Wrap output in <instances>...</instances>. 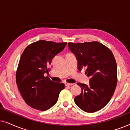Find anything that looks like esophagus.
<instances>
[{"mask_svg":"<svg viewBox=\"0 0 130 130\" xmlns=\"http://www.w3.org/2000/svg\"><path fill=\"white\" fill-rule=\"evenodd\" d=\"M74 84L73 83H65V85L66 86H72V85H73Z\"/></svg>","mask_w":130,"mask_h":130,"instance_id":"1","label":"esophagus"}]
</instances>
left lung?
I'll list each match as a JSON object with an SVG mask.
<instances>
[{
    "label": "left lung",
    "mask_w": 130,
    "mask_h": 130,
    "mask_svg": "<svg viewBox=\"0 0 130 130\" xmlns=\"http://www.w3.org/2000/svg\"><path fill=\"white\" fill-rule=\"evenodd\" d=\"M77 60L78 70L86 68L89 84L77 83L82 92L74 102L86 112L92 113L104 107L111 100L117 83V66L112 51L97 41L84 43L69 42Z\"/></svg>",
    "instance_id": "left-lung-1"
}]
</instances>
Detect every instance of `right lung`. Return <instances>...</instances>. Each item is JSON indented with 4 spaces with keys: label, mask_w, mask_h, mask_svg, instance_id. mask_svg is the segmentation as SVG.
<instances>
[{
    "label": "right lung",
    "mask_w": 130,
    "mask_h": 130,
    "mask_svg": "<svg viewBox=\"0 0 130 130\" xmlns=\"http://www.w3.org/2000/svg\"><path fill=\"white\" fill-rule=\"evenodd\" d=\"M67 42L40 40L26 47L21 55L16 82L25 102L35 109L44 111L54 105L63 83L54 82L44 74L53 58L64 48Z\"/></svg>",
    "instance_id": "add662e5"
}]
</instances>
